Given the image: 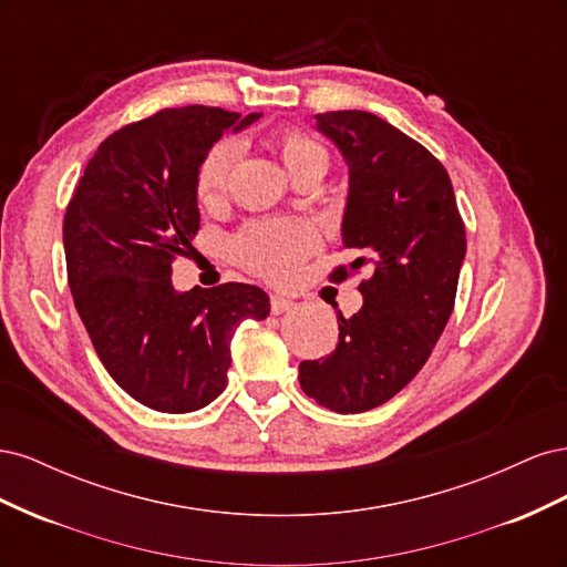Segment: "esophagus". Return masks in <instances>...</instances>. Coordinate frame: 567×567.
<instances>
[{"label": "esophagus", "mask_w": 567, "mask_h": 567, "mask_svg": "<svg viewBox=\"0 0 567 567\" xmlns=\"http://www.w3.org/2000/svg\"><path fill=\"white\" fill-rule=\"evenodd\" d=\"M269 307H271V315H284V312H288V310H293L296 302L284 298V296H271V298H269Z\"/></svg>", "instance_id": "esophagus-1"}]
</instances>
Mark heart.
<instances>
[{
    "mask_svg": "<svg viewBox=\"0 0 567 567\" xmlns=\"http://www.w3.org/2000/svg\"><path fill=\"white\" fill-rule=\"evenodd\" d=\"M279 156L293 179L329 169V151L315 136L298 127H284L274 136ZM238 156L234 140H221L203 153L196 167V196L200 203H215L227 192V182ZM317 231L300 217L252 219L231 238L229 252L236 265L267 281H286L298 265L317 248Z\"/></svg>",
    "mask_w": 567,
    "mask_h": 567,
    "instance_id": "heart-1",
    "label": "heart"
}]
</instances>
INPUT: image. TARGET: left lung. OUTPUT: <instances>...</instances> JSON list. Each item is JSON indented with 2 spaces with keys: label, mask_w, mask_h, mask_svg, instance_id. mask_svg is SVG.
I'll use <instances>...</instances> for the list:
<instances>
[{
  "label": "left lung",
  "mask_w": 567,
  "mask_h": 567,
  "mask_svg": "<svg viewBox=\"0 0 567 567\" xmlns=\"http://www.w3.org/2000/svg\"><path fill=\"white\" fill-rule=\"evenodd\" d=\"M315 117L350 167L342 248L359 257L331 281L364 265L371 277L359 284L362 310L338 315L336 350L305 359L298 379L317 404L359 414L394 398L431 357L454 310L466 227L447 169L425 146L367 111Z\"/></svg>",
  "instance_id": "obj_1"
}]
</instances>
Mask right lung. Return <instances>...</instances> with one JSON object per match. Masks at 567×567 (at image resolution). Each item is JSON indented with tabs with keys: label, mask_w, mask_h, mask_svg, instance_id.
Listing matches in <instances>:
<instances>
[{
	"label": "right lung",
	"mask_w": 567,
	"mask_h": 567,
	"mask_svg": "<svg viewBox=\"0 0 567 567\" xmlns=\"http://www.w3.org/2000/svg\"><path fill=\"white\" fill-rule=\"evenodd\" d=\"M260 113L163 109L101 142L63 219L75 310L111 379L165 414L210 404L227 388L231 338L244 319L269 315L250 284L177 293L173 262L200 227L196 167L227 130Z\"/></svg>",
	"instance_id": "add662e5"
}]
</instances>
